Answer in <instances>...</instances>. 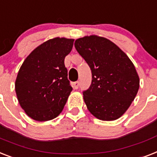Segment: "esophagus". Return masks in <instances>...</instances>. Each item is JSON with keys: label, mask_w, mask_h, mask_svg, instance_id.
I'll list each match as a JSON object with an SVG mask.
<instances>
[{"label": "esophagus", "mask_w": 157, "mask_h": 157, "mask_svg": "<svg viewBox=\"0 0 157 157\" xmlns=\"http://www.w3.org/2000/svg\"><path fill=\"white\" fill-rule=\"evenodd\" d=\"M79 85H80L79 81H76V82H73V84H72V86H73V88H74L75 90H77L79 87Z\"/></svg>", "instance_id": "34e87169"}]
</instances>
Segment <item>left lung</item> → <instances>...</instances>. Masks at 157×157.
<instances>
[{
    "label": "left lung",
    "mask_w": 157,
    "mask_h": 157,
    "mask_svg": "<svg viewBox=\"0 0 157 157\" xmlns=\"http://www.w3.org/2000/svg\"><path fill=\"white\" fill-rule=\"evenodd\" d=\"M74 45L92 72L91 85L83 92L89 111L100 120L118 119L140 88L133 63L118 46L103 37L85 36L76 39Z\"/></svg>",
    "instance_id": "1"
}]
</instances>
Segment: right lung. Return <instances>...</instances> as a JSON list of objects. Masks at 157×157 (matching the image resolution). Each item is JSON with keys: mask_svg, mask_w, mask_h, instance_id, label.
<instances>
[{"mask_svg": "<svg viewBox=\"0 0 157 157\" xmlns=\"http://www.w3.org/2000/svg\"><path fill=\"white\" fill-rule=\"evenodd\" d=\"M74 39L54 38L44 42L28 56L15 81L21 107L35 121L56 118L72 90L67 79L64 58L72 51Z\"/></svg>", "mask_w": 157, "mask_h": 157, "instance_id": "1", "label": "right lung"}]
</instances>
